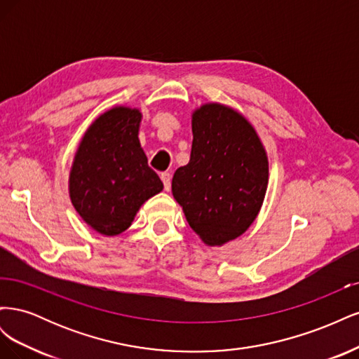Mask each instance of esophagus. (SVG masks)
Masks as SVG:
<instances>
[{
  "mask_svg": "<svg viewBox=\"0 0 359 359\" xmlns=\"http://www.w3.org/2000/svg\"><path fill=\"white\" fill-rule=\"evenodd\" d=\"M160 178L163 181V186H165V190L169 191V189H170V173L169 172H163L161 175H160Z\"/></svg>",
  "mask_w": 359,
  "mask_h": 359,
  "instance_id": "esophagus-1",
  "label": "esophagus"
}]
</instances>
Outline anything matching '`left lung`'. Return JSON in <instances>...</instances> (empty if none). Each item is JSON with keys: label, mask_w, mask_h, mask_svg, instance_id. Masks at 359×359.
I'll return each instance as SVG.
<instances>
[{"label": "left lung", "mask_w": 359, "mask_h": 359, "mask_svg": "<svg viewBox=\"0 0 359 359\" xmlns=\"http://www.w3.org/2000/svg\"><path fill=\"white\" fill-rule=\"evenodd\" d=\"M190 161L173 173L172 193L205 244L243 235L262 206L268 186L265 149L247 119L223 104L193 114Z\"/></svg>", "instance_id": "8db88e82"}]
</instances>
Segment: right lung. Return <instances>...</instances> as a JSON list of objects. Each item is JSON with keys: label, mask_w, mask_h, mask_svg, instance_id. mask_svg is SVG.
Listing matches in <instances>:
<instances>
[{"label": "right lung", "mask_w": 359, "mask_h": 359, "mask_svg": "<svg viewBox=\"0 0 359 359\" xmlns=\"http://www.w3.org/2000/svg\"><path fill=\"white\" fill-rule=\"evenodd\" d=\"M140 118L130 107L107 111L85 133L73 161L72 203L102 235L124 232L140 205L163 190L139 144Z\"/></svg>", "instance_id": "add662e5"}]
</instances>
